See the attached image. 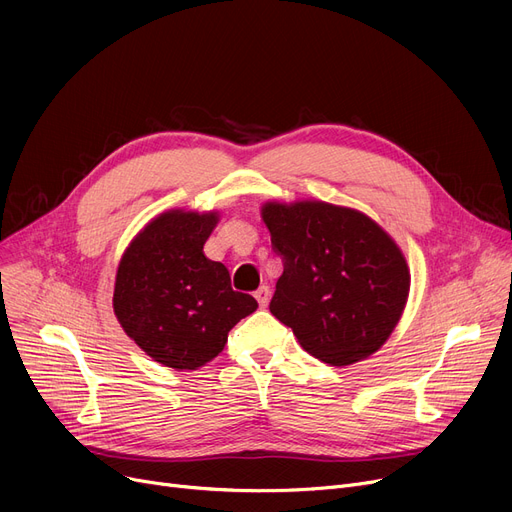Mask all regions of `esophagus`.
<instances>
[{"label":"esophagus","mask_w":512,"mask_h":512,"mask_svg":"<svg viewBox=\"0 0 512 512\" xmlns=\"http://www.w3.org/2000/svg\"><path fill=\"white\" fill-rule=\"evenodd\" d=\"M255 299H257V303H259L261 307H265L267 301H270V286L261 284V286L255 290Z\"/></svg>","instance_id":"1"}]
</instances>
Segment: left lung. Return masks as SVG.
<instances>
[{
  "instance_id": "1",
  "label": "left lung",
  "mask_w": 512,
  "mask_h": 512,
  "mask_svg": "<svg viewBox=\"0 0 512 512\" xmlns=\"http://www.w3.org/2000/svg\"><path fill=\"white\" fill-rule=\"evenodd\" d=\"M263 222L284 272L270 311L330 365L367 359L388 340L409 294V267L367 215L330 203H267Z\"/></svg>"
}]
</instances>
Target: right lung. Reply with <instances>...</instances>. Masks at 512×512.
Masks as SVG:
<instances>
[{
    "label": "right lung",
    "instance_id": "add662e5",
    "mask_svg": "<svg viewBox=\"0 0 512 512\" xmlns=\"http://www.w3.org/2000/svg\"><path fill=\"white\" fill-rule=\"evenodd\" d=\"M215 213L168 211L130 242L114 288L124 332L157 363L197 369L218 357L228 332L257 309L232 290L228 267L203 253Z\"/></svg>",
    "mask_w": 512,
    "mask_h": 512
}]
</instances>
